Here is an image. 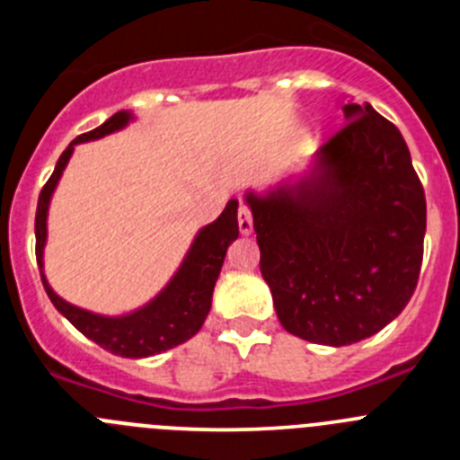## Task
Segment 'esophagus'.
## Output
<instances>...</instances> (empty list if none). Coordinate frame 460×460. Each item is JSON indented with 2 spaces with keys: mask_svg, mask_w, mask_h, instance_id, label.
<instances>
[{
  "mask_svg": "<svg viewBox=\"0 0 460 460\" xmlns=\"http://www.w3.org/2000/svg\"><path fill=\"white\" fill-rule=\"evenodd\" d=\"M237 221H239V233L242 234L253 233V217H251V209L246 205H239Z\"/></svg>",
  "mask_w": 460,
  "mask_h": 460,
  "instance_id": "1",
  "label": "esophagus"
}]
</instances>
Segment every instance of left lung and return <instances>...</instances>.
<instances>
[{"label":"left lung","mask_w":460,"mask_h":460,"mask_svg":"<svg viewBox=\"0 0 460 460\" xmlns=\"http://www.w3.org/2000/svg\"><path fill=\"white\" fill-rule=\"evenodd\" d=\"M343 115L308 177L246 193L280 324L334 348L377 334L403 311L426 233L424 189L401 131L368 103H345Z\"/></svg>","instance_id":"obj_1"}]
</instances>
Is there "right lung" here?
Here are the masks:
<instances>
[{
  "mask_svg": "<svg viewBox=\"0 0 460 460\" xmlns=\"http://www.w3.org/2000/svg\"><path fill=\"white\" fill-rule=\"evenodd\" d=\"M131 119V112H124V110L115 112L105 124L78 136L64 149V154L55 165V172L50 174V180L46 181L39 195V207H36V262H39L40 280H43V288H46L50 302L55 304L57 311L62 313L73 327L83 332L93 343H99L103 350L112 352V355L140 359V357H152L158 355V352L170 350V348L184 343V341H189L190 336L200 332L207 313L211 308V292H214L217 279L221 274L227 246L239 237V202H227L221 217L202 227L198 237L193 239V243H190L184 262L177 270V274L170 279L168 286L158 292L152 302L145 304L137 311L126 313L119 318H108V315H96V313L64 302L43 276V246H46L48 237L46 221L52 190H55L57 181H59L68 158H71L73 147L78 142L99 140L108 133L124 128Z\"/></svg>",
  "mask_w": 460,
  "mask_h": 460,
  "instance_id": "1",
  "label": "right lung"
}]
</instances>
